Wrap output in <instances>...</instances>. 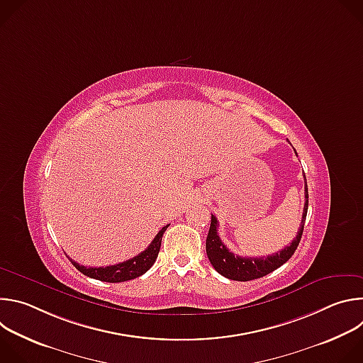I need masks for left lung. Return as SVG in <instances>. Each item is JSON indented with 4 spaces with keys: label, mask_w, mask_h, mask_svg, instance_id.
Segmentation results:
<instances>
[{
    "label": "left lung",
    "mask_w": 363,
    "mask_h": 363,
    "mask_svg": "<svg viewBox=\"0 0 363 363\" xmlns=\"http://www.w3.org/2000/svg\"><path fill=\"white\" fill-rule=\"evenodd\" d=\"M306 179V177H304ZM304 208H303V217L301 224L297 231L296 238L290 242V245L284 247L281 251H277L273 255L267 257H241L234 252H231L225 244L221 241L218 235V221L217 217L211 214V225L208 235H206V255H208L213 267L224 277L230 280L237 281H250L267 276L269 273L274 272L280 266H283L289 258L294 254L301 234L304 228V221L307 216V206H308V192H307V182L304 186Z\"/></svg>",
    "instance_id": "obj_1"
}]
</instances>
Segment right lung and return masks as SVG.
I'll use <instances>...</instances> for the list:
<instances>
[{
    "label": "right lung",
    "instance_id": "right-lung-1",
    "mask_svg": "<svg viewBox=\"0 0 363 363\" xmlns=\"http://www.w3.org/2000/svg\"><path fill=\"white\" fill-rule=\"evenodd\" d=\"M168 227L169 225L162 227V230L157 234V237L153 238V241L147 245V248L145 251H142L140 254L135 255L133 258H130V260H126L123 263H119L115 266H108V267H84V266H80L79 263L73 262L70 257H69V260L80 273H83L87 277L100 280V281L121 283V281H128V280L136 279V277L145 274L153 266V263L157 262V257H158L161 242H162V235Z\"/></svg>",
    "mask_w": 363,
    "mask_h": 363
}]
</instances>
